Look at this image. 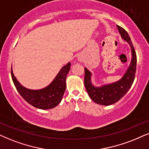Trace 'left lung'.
I'll use <instances>...</instances> for the list:
<instances>
[{
	"label": "left lung",
	"instance_id": "obj_1",
	"mask_svg": "<svg viewBox=\"0 0 149 149\" xmlns=\"http://www.w3.org/2000/svg\"><path fill=\"white\" fill-rule=\"evenodd\" d=\"M117 27L122 38L129 43L132 52L131 65L125 76L122 77L121 80L115 83L104 85L102 87H95L92 85L91 82V72L86 68H84V86L88 95L95 103L104 106H108L117 102L127 93L132 86L136 72L137 56L132 41L125 29L118 25H117Z\"/></svg>",
	"mask_w": 149,
	"mask_h": 149
}]
</instances>
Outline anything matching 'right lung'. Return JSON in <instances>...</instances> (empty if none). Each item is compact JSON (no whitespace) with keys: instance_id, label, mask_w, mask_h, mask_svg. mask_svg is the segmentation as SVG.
<instances>
[{"instance_id":"obj_1","label":"right lung","mask_w":149,"mask_h":149,"mask_svg":"<svg viewBox=\"0 0 149 149\" xmlns=\"http://www.w3.org/2000/svg\"><path fill=\"white\" fill-rule=\"evenodd\" d=\"M71 64L64 66L54 81L46 88L40 90L28 89L22 86L11 70V75L15 86L20 95L29 104L40 109H50L61 102L66 89V78L70 70Z\"/></svg>"}]
</instances>
